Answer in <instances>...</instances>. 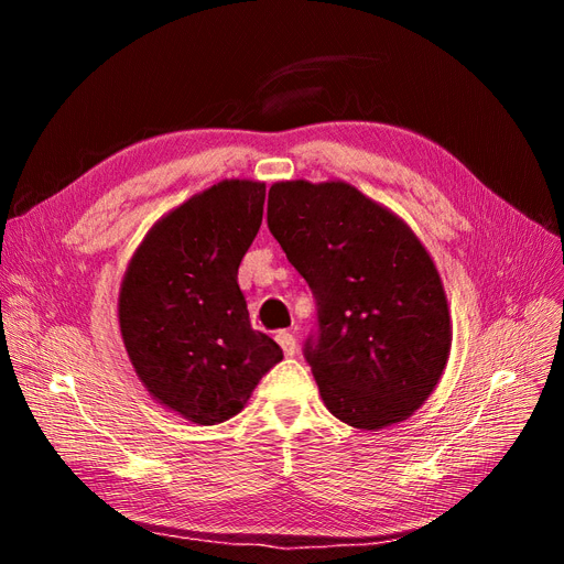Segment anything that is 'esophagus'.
I'll list each match as a JSON object with an SVG mask.
<instances>
[{
	"label": "esophagus",
	"instance_id": "esophagus-1",
	"mask_svg": "<svg viewBox=\"0 0 564 564\" xmlns=\"http://www.w3.org/2000/svg\"><path fill=\"white\" fill-rule=\"evenodd\" d=\"M276 341L281 344V349H283V354H285L288 358H293V356L297 354V339H295V335L279 333V335H276Z\"/></svg>",
	"mask_w": 564,
	"mask_h": 564
}]
</instances>
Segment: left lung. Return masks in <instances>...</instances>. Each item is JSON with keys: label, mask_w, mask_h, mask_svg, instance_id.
<instances>
[{"label": "left lung", "mask_w": 564, "mask_h": 564, "mask_svg": "<svg viewBox=\"0 0 564 564\" xmlns=\"http://www.w3.org/2000/svg\"><path fill=\"white\" fill-rule=\"evenodd\" d=\"M269 231L312 288L318 339L304 356L339 422H405L438 387L452 321L438 269L410 225L344 180L269 187Z\"/></svg>", "instance_id": "left-lung-1"}]
</instances>
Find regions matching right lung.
<instances>
[{"instance_id": "add662e5", "label": "right lung", "mask_w": 564, "mask_h": 564, "mask_svg": "<svg viewBox=\"0 0 564 564\" xmlns=\"http://www.w3.org/2000/svg\"><path fill=\"white\" fill-rule=\"evenodd\" d=\"M264 194L248 177L194 194L144 234L119 288V330L138 379L198 426L239 414L283 358L274 339L250 328L236 281Z\"/></svg>"}]
</instances>
